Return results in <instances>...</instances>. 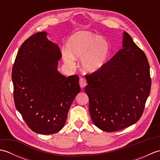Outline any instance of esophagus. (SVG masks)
Returning <instances> with one entry per match:
<instances>
[{"label":"esophagus","mask_w":160,"mask_h":160,"mask_svg":"<svg viewBox=\"0 0 160 160\" xmlns=\"http://www.w3.org/2000/svg\"><path fill=\"white\" fill-rule=\"evenodd\" d=\"M87 80L84 79V78H81L80 79V85L81 87V88H82V89H83V88L87 85Z\"/></svg>","instance_id":"1"}]
</instances>
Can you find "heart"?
Here are the masks:
<instances>
[{
    "instance_id": "b5f03b06",
    "label": "heart",
    "mask_w": 160,
    "mask_h": 160,
    "mask_svg": "<svg viewBox=\"0 0 160 160\" xmlns=\"http://www.w3.org/2000/svg\"><path fill=\"white\" fill-rule=\"evenodd\" d=\"M62 52L64 62L73 64V59L81 60L82 69L89 73L101 70L111 56V47L107 39L87 31L74 33L67 39Z\"/></svg>"
}]
</instances>
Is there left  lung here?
I'll list each match as a JSON object with an SVG mask.
<instances>
[{
    "label": "left lung",
    "mask_w": 160,
    "mask_h": 160,
    "mask_svg": "<svg viewBox=\"0 0 160 160\" xmlns=\"http://www.w3.org/2000/svg\"><path fill=\"white\" fill-rule=\"evenodd\" d=\"M84 91L94 124L102 131H117L140 120L150 94L147 58L127 32L122 48L96 73L86 76Z\"/></svg>",
    "instance_id": "8db88e82"
}]
</instances>
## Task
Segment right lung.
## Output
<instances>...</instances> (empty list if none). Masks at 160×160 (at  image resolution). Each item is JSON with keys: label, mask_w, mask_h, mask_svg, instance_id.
<instances>
[{"label": "right lung", "mask_w": 160, "mask_h": 160, "mask_svg": "<svg viewBox=\"0 0 160 160\" xmlns=\"http://www.w3.org/2000/svg\"><path fill=\"white\" fill-rule=\"evenodd\" d=\"M47 32L36 33L24 42L12 69L16 109L33 131L50 135L60 131L68 111L80 93L79 78L58 71L62 56Z\"/></svg>", "instance_id": "add662e5"}]
</instances>
